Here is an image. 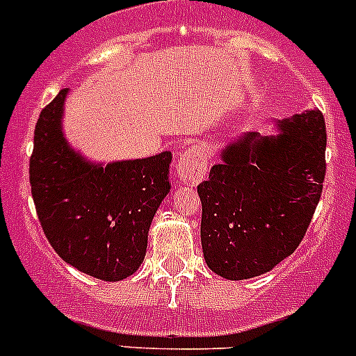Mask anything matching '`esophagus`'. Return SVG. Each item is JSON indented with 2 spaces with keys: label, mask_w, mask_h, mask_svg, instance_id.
Returning <instances> with one entry per match:
<instances>
[{
  "label": "esophagus",
  "mask_w": 356,
  "mask_h": 356,
  "mask_svg": "<svg viewBox=\"0 0 356 356\" xmlns=\"http://www.w3.org/2000/svg\"><path fill=\"white\" fill-rule=\"evenodd\" d=\"M208 170V158L203 148L200 146H191L186 149L177 160V174L179 179L189 184H198L203 181Z\"/></svg>",
  "instance_id": "1"
}]
</instances>
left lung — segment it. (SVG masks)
I'll use <instances>...</instances> for the list:
<instances>
[{"label": "left lung", "mask_w": 356, "mask_h": 356, "mask_svg": "<svg viewBox=\"0 0 356 356\" xmlns=\"http://www.w3.org/2000/svg\"><path fill=\"white\" fill-rule=\"evenodd\" d=\"M275 138L250 132L222 153L198 186L207 265L231 281L254 277L289 257L307 234L325 177L324 115L279 122Z\"/></svg>", "instance_id": "8db88e82"}]
</instances>
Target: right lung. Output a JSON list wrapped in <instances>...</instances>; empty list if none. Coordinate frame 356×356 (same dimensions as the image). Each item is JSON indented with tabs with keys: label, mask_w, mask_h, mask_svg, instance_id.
<instances>
[{
	"label": "right lung",
	"mask_w": 356,
	"mask_h": 356,
	"mask_svg": "<svg viewBox=\"0 0 356 356\" xmlns=\"http://www.w3.org/2000/svg\"><path fill=\"white\" fill-rule=\"evenodd\" d=\"M65 96L62 89L35 124L29 181L38 218L67 264L102 281H122L146 254L153 215L170 189L172 155L88 163L62 136Z\"/></svg>",
	"instance_id": "1"
}]
</instances>
